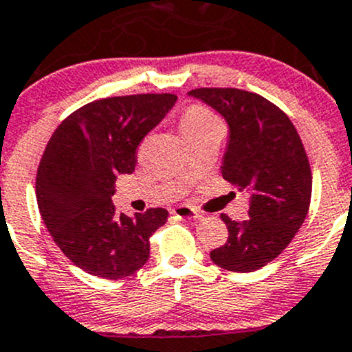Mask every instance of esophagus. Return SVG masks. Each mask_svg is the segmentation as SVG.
I'll list each match as a JSON object with an SVG mask.
<instances>
[{
    "label": "esophagus",
    "mask_w": 352,
    "mask_h": 352,
    "mask_svg": "<svg viewBox=\"0 0 352 352\" xmlns=\"http://www.w3.org/2000/svg\"><path fill=\"white\" fill-rule=\"evenodd\" d=\"M172 215L175 217V219H180V221H195V219H199V217H201V213L196 208H192V206L182 205L173 208Z\"/></svg>",
    "instance_id": "34e87169"
}]
</instances>
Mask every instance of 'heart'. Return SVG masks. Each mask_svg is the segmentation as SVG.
<instances>
[{
  "instance_id": "b5f03b06",
  "label": "heart",
  "mask_w": 352,
  "mask_h": 352,
  "mask_svg": "<svg viewBox=\"0 0 352 352\" xmlns=\"http://www.w3.org/2000/svg\"><path fill=\"white\" fill-rule=\"evenodd\" d=\"M217 118L210 113L206 107L203 106H191L184 111V114L180 116V130L182 133H189L192 130H198V128L206 126V124L215 123Z\"/></svg>"
}]
</instances>
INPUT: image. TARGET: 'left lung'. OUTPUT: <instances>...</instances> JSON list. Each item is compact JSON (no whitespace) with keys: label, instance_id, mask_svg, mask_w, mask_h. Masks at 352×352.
I'll use <instances>...</instances> for the list:
<instances>
[{"label":"left lung","instance_id":"8db88e82","mask_svg":"<svg viewBox=\"0 0 352 352\" xmlns=\"http://www.w3.org/2000/svg\"><path fill=\"white\" fill-rule=\"evenodd\" d=\"M189 95L226 118L222 177L250 196V219L221 215L229 236L210 258L228 271H257L287 248L309 210L313 173L304 144L290 118L262 95L238 88H195Z\"/></svg>","mask_w":352,"mask_h":352}]
</instances>
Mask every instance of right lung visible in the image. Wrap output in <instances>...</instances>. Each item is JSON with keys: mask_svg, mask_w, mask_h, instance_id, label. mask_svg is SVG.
<instances>
[{"mask_svg": "<svg viewBox=\"0 0 352 352\" xmlns=\"http://www.w3.org/2000/svg\"><path fill=\"white\" fill-rule=\"evenodd\" d=\"M173 94L94 100L54 131L36 173V199L55 245L88 274L121 280L149 258V238L165 208L118 215L111 196L120 173L135 170L137 147L166 116Z\"/></svg>", "mask_w": 352, "mask_h": 352, "instance_id": "right-lung-1", "label": "right lung"}]
</instances>
